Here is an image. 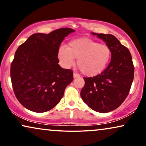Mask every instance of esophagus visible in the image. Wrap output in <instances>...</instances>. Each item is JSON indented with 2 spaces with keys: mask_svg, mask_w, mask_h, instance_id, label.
<instances>
[{
  "mask_svg": "<svg viewBox=\"0 0 146 146\" xmlns=\"http://www.w3.org/2000/svg\"><path fill=\"white\" fill-rule=\"evenodd\" d=\"M73 77H74V78H78V77H80V75L78 74H76V73H74Z\"/></svg>",
  "mask_w": 146,
  "mask_h": 146,
  "instance_id": "34e87169",
  "label": "esophagus"
}]
</instances>
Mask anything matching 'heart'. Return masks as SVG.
Instances as JSON below:
<instances>
[{
    "label": "heart",
    "mask_w": 146,
    "mask_h": 146,
    "mask_svg": "<svg viewBox=\"0 0 146 146\" xmlns=\"http://www.w3.org/2000/svg\"><path fill=\"white\" fill-rule=\"evenodd\" d=\"M110 47L89 38H80L70 42L68 46H61L57 52L60 64L64 68L74 65L75 58L82 72L93 77L104 70L111 58Z\"/></svg>",
    "instance_id": "obj_1"
}]
</instances>
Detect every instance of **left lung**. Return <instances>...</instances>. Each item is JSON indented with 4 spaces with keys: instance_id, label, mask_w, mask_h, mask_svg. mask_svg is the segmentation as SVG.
Here are the masks:
<instances>
[{
    "instance_id": "obj_1",
    "label": "left lung",
    "mask_w": 146,
    "mask_h": 146,
    "mask_svg": "<svg viewBox=\"0 0 146 146\" xmlns=\"http://www.w3.org/2000/svg\"><path fill=\"white\" fill-rule=\"evenodd\" d=\"M92 35L105 42L111 50V61L100 74L84 78L85 85L80 96L93 110L107 113L118 108L128 95L134 75L132 58L129 50L111 35Z\"/></svg>"
}]
</instances>
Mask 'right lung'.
Instances as JSON below:
<instances>
[{
  "instance_id": "add662e5",
  "label": "right lung",
  "mask_w": 146,
  "mask_h": 146,
  "mask_svg": "<svg viewBox=\"0 0 146 146\" xmlns=\"http://www.w3.org/2000/svg\"><path fill=\"white\" fill-rule=\"evenodd\" d=\"M74 30L62 28L31 35L16 51L11 68L13 90L19 102L35 112L52 109L73 80L71 70L60 66L57 52Z\"/></svg>"
}]
</instances>
